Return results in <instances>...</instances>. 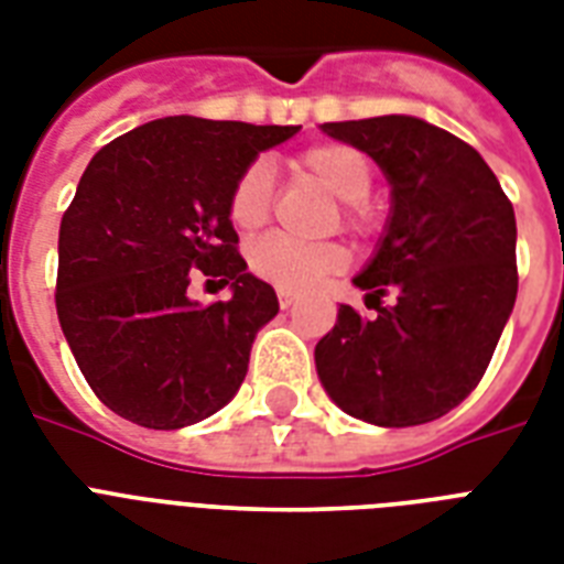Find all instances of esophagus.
Listing matches in <instances>:
<instances>
[{
	"label": "esophagus",
	"mask_w": 564,
	"mask_h": 564,
	"mask_svg": "<svg viewBox=\"0 0 564 564\" xmlns=\"http://www.w3.org/2000/svg\"><path fill=\"white\" fill-rule=\"evenodd\" d=\"M278 304H281L283 310H290L292 304H295V295H292V292H286V290H278Z\"/></svg>",
	"instance_id": "34e87169"
}]
</instances>
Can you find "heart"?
I'll return each mask as SVG.
<instances>
[{
  "label": "heart",
  "instance_id": "1",
  "mask_svg": "<svg viewBox=\"0 0 564 564\" xmlns=\"http://www.w3.org/2000/svg\"><path fill=\"white\" fill-rule=\"evenodd\" d=\"M304 175L318 181L327 193L343 202V228H369V210L362 198L371 189L369 158L345 143L310 145L295 158ZM274 202V172L265 161L248 163L234 181L228 198V216L239 230L263 228ZM248 265L278 290L301 292L316 286L325 274L339 272L345 265V248L339 242H301L286 234H269L257 239L248 251Z\"/></svg>",
  "mask_w": 564,
  "mask_h": 564
}]
</instances>
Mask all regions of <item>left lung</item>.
Here are the masks:
<instances>
[{
	"mask_svg": "<svg viewBox=\"0 0 564 564\" xmlns=\"http://www.w3.org/2000/svg\"><path fill=\"white\" fill-rule=\"evenodd\" d=\"M392 184V216L348 304L316 345V371L343 412L377 427L442 419L471 394L516 307V210L471 145L415 117L325 122ZM392 294V305L379 301Z\"/></svg>",
	"mask_w": 564,
	"mask_h": 564,
	"instance_id": "1",
	"label": "left lung"
}]
</instances>
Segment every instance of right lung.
I'll list each match as a JSON object with an SVG mask.
<instances>
[{
	"mask_svg": "<svg viewBox=\"0 0 564 564\" xmlns=\"http://www.w3.org/2000/svg\"><path fill=\"white\" fill-rule=\"evenodd\" d=\"M299 128L163 117L93 154L61 219L55 304L108 410L178 430L237 394L278 295L237 251L230 187ZM198 273L235 295L198 308L186 295Z\"/></svg>",
	"mask_w": 564,
	"mask_h": 564,
	"instance_id": "obj_1",
	"label": "right lung"
}]
</instances>
